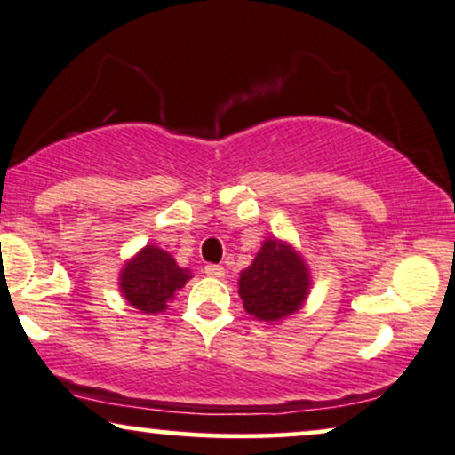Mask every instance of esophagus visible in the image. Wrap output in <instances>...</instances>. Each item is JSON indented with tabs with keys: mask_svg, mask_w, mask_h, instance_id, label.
I'll return each instance as SVG.
<instances>
[{
	"mask_svg": "<svg viewBox=\"0 0 455 455\" xmlns=\"http://www.w3.org/2000/svg\"><path fill=\"white\" fill-rule=\"evenodd\" d=\"M224 273H227V270H224V267H220V264H208V267H205V275H208V277L222 279Z\"/></svg>",
	"mask_w": 455,
	"mask_h": 455,
	"instance_id": "obj_1",
	"label": "esophagus"
}]
</instances>
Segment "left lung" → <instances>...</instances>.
Returning <instances> with one entry per match:
<instances>
[{
	"label": "left lung",
	"instance_id": "1",
	"mask_svg": "<svg viewBox=\"0 0 455 455\" xmlns=\"http://www.w3.org/2000/svg\"><path fill=\"white\" fill-rule=\"evenodd\" d=\"M310 268L290 241L267 237L254 262L239 273V296L250 317L281 323L304 307L310 294Z\"/></svg>",
	"mask_w": 455,
	"mask_h": 455
}]
</instances>
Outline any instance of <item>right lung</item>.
<instances>
[{
	"label": "right lung",
	"instance_id": "1",
	"mask_svg": "<svg viewBox=\"0 0 455 455\" xmlns=\"http://www.w3.org/2000/svg\"><path fill=\"white\" fill-rule=\"evenodd\" d=\"M191 277V270L178 267L170 251L145 245L119 270V291L138 313L157 315L168 308V302Z\"/></svg>",
	"mask_w": 455,
	"mask_h": 455
}]
</instances>
